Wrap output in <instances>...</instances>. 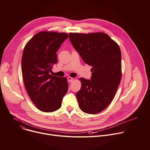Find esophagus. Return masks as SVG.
I'll use <instances>...</instances> for the list:
<instances>
[{
	"label": "esophagus",
	"instance_id": "esophagus-1",
	"mask_svg": "<svg viewBox=\"0 0 150 150\" xmlns=\"http://www.w3.org/2000/svg\"><path fill=\"white\" fill-rule=\"evenodd\" d=\"M73 80H74V78H72V77H71V76L68 77V81L69 82H72Z\"/></svg>",
	"mask_w": 150,
	"mask_h": 150
}]
</instances>
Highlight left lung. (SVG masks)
I'll return each mask as SVG.
<instances>
[{
  "label": "left lung",
  "instance_id": "1",
  "mask_svg": "<svg viewBox=\"0 0 150 150\" xmlns=\"http://www.w3.org/2000/svg\"><path fill=\"white\" fill-rule=\"evenodd\" d=\"M70 41L85 63L93 67L91 81L83 78L76 93L80 109L88 114L104 110L112 101L122 78L121 52L117 42L102 33H70Z\"/></svg>",
  "mask_w": 150,
  "mask_h": 150
}]
</instances>
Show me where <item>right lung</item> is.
Returning <instances> with one entry per match:
<instances>
[{
  "instance_id": "right-lung-1",
  "label": "right lung",
  "mask_w": 150,
  "mask_h": 150,
  "mask_svg": "<svg viewBox=\"0 0 150 150\" xmlns=\"http://www.w3.org/2000/svg\"><path fill=\"white\" fill-rule=\"evenodd\" d=\"M68 37V33L42 31L24 47L21 60L24 85L31 101L41 112L58 110L68 92L67 78L50 74L57 62L56 52Z\"/></svg>"
}]
</instances>
